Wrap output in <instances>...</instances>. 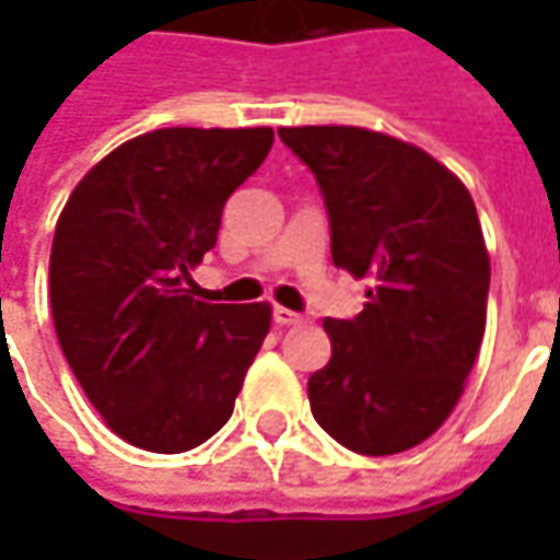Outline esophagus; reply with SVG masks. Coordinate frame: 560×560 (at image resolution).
I'll return each mask as SVG.
<instances>
[{
    "mask_svg": "<svg viewBox=\"0 0 560 560\" xmlns=\"http://www.w3.org/2000/svg\"><path fill=\"white\" fill-rule=\"evenodd\" d=\"M270 317H273V324H277V327H295V324H305V317H302V314L290 312V308H283V305H273Z\"/></svg>",
    "mask_w": 560,
    "mask_h": 560,
    "instance_id": "esophagus-1",
    "label": "esophagus"
}]
</instances>
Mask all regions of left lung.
<instances>
[{"label":"left lung","instance_id":"left-lung-1","mask_svg":"<svg viewBox=\"0 0 560 560\" xmlns=\"http://www.w3.org/2000/svg\"><path fill=\"white\" fill-rule=\"evenodd\" d=\"M330 218L336 268L368 277L364 312L327 317L334 355L308 380L314 420L358 455L433 436L486 330L489 255L470 192L411 142L364 127H280Z\"/></svg>","mask_w":560,"mask_h":560}]
</instances>
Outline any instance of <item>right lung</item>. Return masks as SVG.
<instances>
[{
	"label": "right lung",
	"instance_id": "right-lung-1",
	"mask_svg": "<svg viewBox=\"0 0 560 560\" xmlns=\"http://www.w3.org/2000/svg\"><path fill=\"white\" fill-rule=\"evenodd\" d=\"M270 145V127L142 133L77 184L55 224L61 352L93 408L137 448L177 455L214 436L268 336V302H199L189 270Z\"/></svg>",
	"mask_w": 560,
	"mask_h": 560
}]
</instances>
